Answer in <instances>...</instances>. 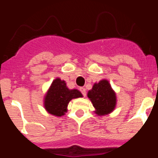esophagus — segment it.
I'll use <instances>...</instances> for the list:
<instances>
[{
    "label": "esophagus",
    "mask_w": 158,
    "mask_h": 158,
    "mask_svg": "<svg viewBox=\"0 0 158 158\" xmlns=\"http://www.w3.org/2000/svg\"><path fill=\"white\" fill-rule=\"evenodd\" d=\"M79 89H80V91H81V93H82V95H83L84 96H86V90H85V88H83V87H81Z\"/></svg>",
    "instance_id": "obj_1"
}]
</instances>
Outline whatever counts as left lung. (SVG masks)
Instances as JSON below:
<instances>
[{
    "label": "left lung",
    "instance_id": "obj_1",
    "mask_svg": "<svg viewBox=\"0 0 158 158\" xmlns=\"http://www.w3.org/2000/svg\"><path fill=\"white\" fill-rule=\"evenodd\" d=\"M87 96L95 107L94 112L99 116L108 115L115 108L116 94L107 80L103 79L95 83Z\"/></svg>",
    "mask_w": 158,
    "mask_h": 158
}]
</instances>
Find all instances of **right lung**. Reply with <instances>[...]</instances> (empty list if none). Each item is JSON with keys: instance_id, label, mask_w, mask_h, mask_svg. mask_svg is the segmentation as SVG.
Segmentation results:
<instances>
[{"instance_id": "1", "label": "right lung", "mask_w": 158, "mask_h": 158, "mask_svg": "<svg viewBox=\"0 0 158 158\" xmlns=\"http://www.w3.org/2000/svg\"><path fill=\"white\" fill-rule=\"evenodd\" d=\"M79 97H83L79 90L68 89L65 81L58 77L53 81L47 90L44 96L43 105L47 112L60 117L67 112L69 101Z\"/></svg>"}]
</instances>
